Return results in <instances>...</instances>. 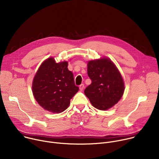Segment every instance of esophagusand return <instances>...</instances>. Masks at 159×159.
<instances>
[{
  "label": "esophagus",
  "instance_id": "obj_1",
  "mask_svg": "<svg viewBox=\"0 0 159 159\" xmlns=\"http://www.w3.org/2000/svg\"><path fill=\"white\" fill-rule=\"evenodd\" d=\"M83 89H84V84H81L80 85V90L82 91Z\"/></svg>",
  "mask_w": 159,
  "mask_h": 159
}]
</instances>
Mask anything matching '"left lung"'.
<instances>
[{
	"instance_id": "1",
	"label": "left lung",
	"mask_w": 159,
	"mask_h": 159,
	"mask_svg": "<svg viewBox=\"0 0 159 159\" xmlns=\"http://www.w3.org/2000/svg\"><path fill=\"white\" fill-rule=\"evenodd\" d=\"M87 73L92 83L84 92L93 107L107 110L120 101L124 92V83L110 59L103 58L89 61Z\"/></svg>"
}]
</instances>
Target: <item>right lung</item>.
Masks as SVG:
<instances>
[{
  "mask_svg": "<svg viewBox=\"0 0 159 159\" xmlns=\"http://www.w3.org/2000/svg\"><path fill=\"white\" fill-rule=\"evenodd\" d=\"M66 61L56 63L50 57L42 63L34 76L32 92L35 99L45 110L62 113L79 90Z\"/></svg>",
  "mask_w": 159,
  "mask_h": 159,
  "instance_id": "obj_1",
  "label": "right lung"
}]
</instances>
